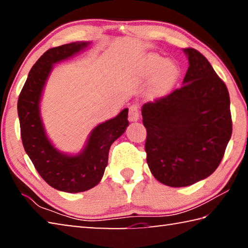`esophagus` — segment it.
I'll use <instances>...</instances> for the list:
<instances>
[{
  "label": "esophagus",
  "instance_id": "obj_1",
  "mask_svg": "<svg viewBox=\"0 0 248 248\" xmlns=\"http://www.w3.org/2000/svg\"><path fill=\"white\" fill-rule=\"evenodd\" d=\"M140 117V106L137 104H133L129 107L128 118L130 121H137Z\"/></svg>",
  "mask_w": 248,
  "mask_h": 248
}]
</instances>
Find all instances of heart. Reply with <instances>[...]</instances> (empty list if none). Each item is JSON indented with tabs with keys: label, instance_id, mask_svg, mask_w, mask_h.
Wrapping results in <instances>:
<instances>
[{
	"label": "heart",
	"instance_id": "b5f03b06",
	"mask_svg": "<svg viewBox=\"0 0 248 248\" xmlns=\"http://www.w3.org/2000/svg\"><path fill=\"white\" fill-rule=\"evenodd\" d=\"M146 65H148V69L151 72H155L159 69L158 78L163 85H169L174 81L178 74V70L175 64L171 63V62H165L164 63V59L158 56L150 57Z\"/></svg>",
	"mask_w": 248,
	"mask_h": 248
}]
</instances>
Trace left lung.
I'll list each match as a JSON object with an SVG mask.
<instances>
[{
  "mask_svg": "<svg viewBox=\"0 0 248 248\" xmlns=\"http://www.w3.org/2000/svg\"><path fill=\"white\" fill-rule=\"evenodd\" d=\"M184 51L189 60L184 85L142 107L146 162L154 177L170 187L211 175L232 136L225 83L198 50Z\"/></svg>",
  "mask_w": 248,
  "mask_h": 248,
  "instance_id": "1",
  "label": "left lung"
}]
</instances>
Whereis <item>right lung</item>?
Segmentation results:
<instances>
[{
	"label": "right lung",
	"instance_id": "1",
	"mask_svg": "<svg viewBox=\"0 0 248 248\" xmlns=\"http://www.w3.org/2000/svg\"><path fill=\"white\" fill-rule=\"evenodd\" d=\"M87 45L73 43L47 50L31 68L17 102L25 151L45 182L65 192L89 190L100 182L108 163L109 149L129 124L125 108L115 118L98 124L91 133L86 148L75 156L59 152L46 136L39 115V100L52 64L73 56Z\"/></svg>",
	"mask_w": 248,
	"mask_h": 248
}]
</instances>
